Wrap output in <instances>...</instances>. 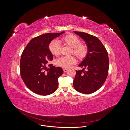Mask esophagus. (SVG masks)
<instances>
[{"label":"esophagus","instance_id":"esophagus-1","mask_svg":"<svg viewBox=\"0 0 130 130\" xmlns=\"http://www.w3.org/2000/svg\"><path fill=\"white\" fill-rule=\"evenodd\" d=\"M68 69H63V71H64V72H66L68 71Z\"/></svg>","mask_w":130,"mask_h":130}]
</instances>
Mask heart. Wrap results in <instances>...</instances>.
I'll return each mask as SVG.
<instances>
[{
    "label": "heart",
    "mask_w": 130,
    "mask_h": 130,
    "mask_svg": "<svg viewBox=\"0 0 130 130\" xmlns=\"http://www.w3.org/2000/svg\"><path fill=\"white\" fill-rule=\"evenodd\" d=\"M60 41L72 48V53L79 58H82L86 56L88 47L86 44L81 43L80 39L73 34H68L62 37ZM49 49L51 53L57 56L61 52V45L59 41L56 39L52 40L49 45ZM76 62L73 56H62L58 58L56 61L57 65L62 68H68Z\"/></svg>",
    "instance_id": "heart-1"
}]
</instances>
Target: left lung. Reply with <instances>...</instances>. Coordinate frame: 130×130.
I'll list each match as a JSON object with an SVG mask.
<instances>
[{"instance_id": "left-lung-1", "label": "left lung", "mask_w": 130, "mask_h": 130, "mask_svg": "<svg viewBox=\"0 0 130 130\" xmlns=\"http://www.w3.org/2000/svg\"><path fill=\"white\" fill-rule=\"evenodd\" d=\"M86 42L88 53L79 65L82 70L76 71L73 85L79 93L90 94L103 85L108 74L109 61L108 53L99 39L93 35L81 31H74ZM87 68V71H84Z\"/></svg>"}]
</instances>
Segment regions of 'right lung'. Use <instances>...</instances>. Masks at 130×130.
<instances>
[{
	"label": "right lung",
	"instance_id": "right-lung-1",
	"mask_svg": "<svg viewBox=\"0 0 130 130\" xmlns=\"http://www.w3.org/2000/svg\"><path fill=\"white\" fill-rule=\"evenodd\" d=\"M64 32H50L35 37L23 50L20 59V75L26 86L34 93L47 95L56 90L58 78L63 71L53 64L48 65L49 68L47 67L46 64L53 59L49 45Z\"/></svg>",
	"mask_w": 130,
	"mask_h": 130
}]
</instances>
